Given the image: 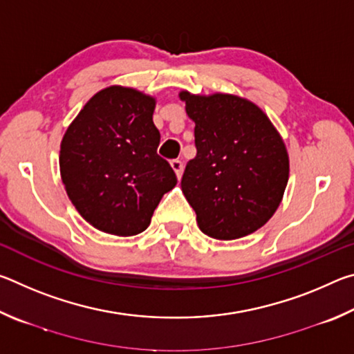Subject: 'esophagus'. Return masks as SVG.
<instances>
[{
	"instance_id": "obj_1",
	"label": "esophagus",
	"mask_w": 354,
	"mask_h": 354,
	"mask_svg": "<svg viewBox=\"0 0 354 354\" xmlns=\"http://www.w3.org/2000/svg\"><path fill=\"white\" fill-rule=\"evenodd\" d=\"M170 165H171V169L175 170L178 179H181V176H183V171H184V165H183L181 160H179V159H173L171 162H170Z\"/></svg>"
}]
</instances>
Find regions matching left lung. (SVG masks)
<instances>
[{
    "instance_id": "obj_1",
    "label": "left lung",
    "mask_w": 354,
    "mask_h": 354,
    "mask_svg": "<svg viewBox=\"0 0 354 354\" xmlns=\"http://www.w3.org/2000/svg\"><path fill=\"white\" fill-rule=\"evenodd\" d=\"M195 122L196 156L181 189L206 236L232 241L259 230L277 211L289 158L277 129L256 104L215 93H179Z\"/></svg>"
}]
</instances>
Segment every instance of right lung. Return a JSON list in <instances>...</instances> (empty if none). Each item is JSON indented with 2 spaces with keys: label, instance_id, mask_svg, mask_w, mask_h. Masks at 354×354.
I'll return each mask as SVG.
<instances>
[{
  "label": "right lung",
  "instance_id": "right-lung-1",
  "mask_svg": "<svg viewBox=\"0 0 354 354\" xmlns=\"http://www.w3.org/2000/svg\"><path fill=\"white\" fill-rule=\"evenodd\" d=\"M154 98L112 86L98 92L70 124L61 145L68 198L88 223L115 236L145 231L164 194L176 185L158 154Z\"/></svg>",
  "mask_w": 354,
  "mask_h": 354
}]
</instances>
